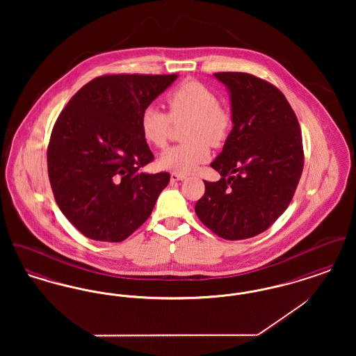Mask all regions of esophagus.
<instances>
[{"instance_id": "obj_1", "label": "esophagus", "mask_w": 356, "mask_h": 356, "mask_svg": "<svg viewBox=\"0 0 356 356\" xmlns=\"http://www.w3.org/2000/svg\"><path fill=\"white\" fill-rule=\"evenodd\" d=\"M184 179H186L184 175H180V173H176V172L170 173V180L172 181H179V180H184Z\"/></svg>"}]
</instances>
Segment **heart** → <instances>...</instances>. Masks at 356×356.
<instances>
[{
  "label": "heart",
  "mask_w": 356,
  "mask_h": 356,
  "mask_svg": "<svg viewBox=\"0 0 356 356\" xmlns=\"http://www.w3.org/2000/svg\"><path fill=\"white\" fill-rule=\"evenodd\" d=\"M168 113L147 108L141 116V135L156 149L168 145L170 125L189 120L184 140L163 153L159 165L164 170L188 175L209 159V146L219 147L229 134L232 118L220 105L218 95L199 81H186L173 88L165 96Z\"/></svg>",
  "instance_id": "1"
}]
</instances>
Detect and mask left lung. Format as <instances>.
Returning <instances> with one entry per match:
<instances>
[{"mask_svg":"<svg viewBox=\"0 0 356 356\" xmlns=\"http://www.w3.org/2000/svg\"><path fill=\"white\" fill-rule=\"evenodd\" d=\"M231 93L234 128L211 163L219 181H204L195 212L225 240L254 237L270 228L291 203L305 152L302 131L286 96L250 73L219 72Z\"/></svg>","mask_w":356,"mask_h":356,"instance_id":"left-lung-1","label":"left lung"}]
</instances>
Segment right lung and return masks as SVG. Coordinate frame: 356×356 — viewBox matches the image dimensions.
Wrapping results in <instances>:
<instances>
[{"instance_id": "add662e5", "label": "right lung", "mask_w": 356, "mask_h": 356, "mask_svg": "<svg viewBox=\"0 0 356 356\" xmlns=\"http://www.w3.org/2000/svg\"><path fill=\"white\" fill-rule=\"evenodd\" d=\"M177 74H105L85 84L56 120L48 175L61 212L84 236L119 243L152 213L170 173L153 160L141 116Z\"/></svg>"}]
</instances>
